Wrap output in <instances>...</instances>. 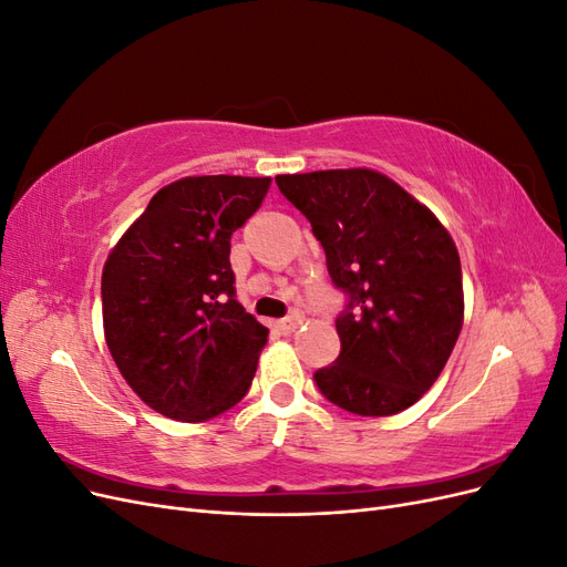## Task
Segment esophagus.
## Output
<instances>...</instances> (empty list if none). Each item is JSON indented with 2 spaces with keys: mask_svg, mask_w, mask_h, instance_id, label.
<instances>
[{
  "mask_svg": "<svg viewBox=\"0 0 567 567\" xmlns=\"http://www.w3.org/2000/svg\"><path fill=\"white\" fill-rule=\"evenodd\" d=\"M302 321H305V317H302L300 312H293L290 317H286V319H281V321H277V329H279L281 333H293Z\"/></svg>",
  "mask_w": 567,
  "mask_h": 567,
  "instance_id": "1",
  "label": "esophagus"
}]
</instances>
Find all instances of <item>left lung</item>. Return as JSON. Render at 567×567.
<instances>
[{
	"mask_svg": "<svg viewBox=\"0 0 567 567\" xmlns=\"http://www.w3.org/2000/svg\"><path fill=\"white\" fill-rule=\"evenodd\" d=\"M310 219L331 281L350 300L340 354L315 373L336 406L392 416L423 398L463 326L461 260L450 231L414 196L367 167L279 175Z\"/></svg>",
	"mask_w": 567,
	"mask_h": 567,
	"instance_id": "1",
	"label": "left lung"
}]
</instances>
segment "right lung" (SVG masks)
Listing matches in <instances>:
<instances>
[{"label": "right lung", "instance_id": "obj_1", "mask_svg": "<svg viewBox=\"0 0 567 567\" xmlns=\"http://www.w3.org/2000/svg\"><path fill=\"white\" fill-rule=\"evenodd\" d=\"M269 184L234 175L167 184L104 265L106 346L127 385L167 419H215L252 383L269 331L236 300L229 252Z\"/></svg>", "mask_w": 567, "mask_h": 567}]
</instances>
